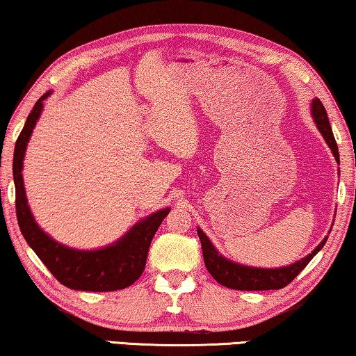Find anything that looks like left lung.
Listing matches in <instances>:
<instances>
[{"mask_svg": "<svg viewBox=\"0 0 356 356\" xmlns=\"http://www.w3.org/2000/svg\"><path fill=\"white\" fill-rule=\"evenodd\" d=\"M312 115H314L315 123L318 129L325 137L327 145L336 156L339 163V150L336 139H334L330 120H327V113L325 107H323L320 99H314L312 102ZM198 236L201 241V249H203V259L204 265L211 273V277L214 278L217 283L230 289L238 291H268V289H281L284 286H288L302 270L307 267L315 254L325 246L327 238H325L320 245L314 249V252L309 254L305 259L296 262L289 267H281V268H252L245 267V265H238L232 261H227L225 257H222L219 252L216 251V248L211 245L208 236L198 229Z\"/></svg>", "mask_w": 356, "mask_h": 356, "instance_id": "1", "label": "left lung"}]
</instances>
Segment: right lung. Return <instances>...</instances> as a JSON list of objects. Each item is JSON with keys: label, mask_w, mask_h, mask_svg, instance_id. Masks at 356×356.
<instances>
[{"label": "right lung", "mask_w": 356, "mask_h": 356, "mask_svg": "<svg viewBox=\"0 0 356 356\" xmlns=\"http://www.w3.org/2000/svg\"><path fill=\"white\" fill-rule=\"evenodd\" d=\"M49 94L51 92L41 95L38 102L35 104L14 148L13 174L15 184V214H17L20 232L29 246L40 257V261L54 275L56 280L67 288L92 291V293L124 289L144 272L148 248H150L158 227L169 214V209L158 211L147 217L145 220L132 227L120 241H116V245L99 249V251H76V249L65 248L51 240L36 225L33 216H31L29 204H26L22 179L25 148L36 120L41 115L42 100Z\"/></svg>", "instance_id": "right-lung-1"}]
</instances>
